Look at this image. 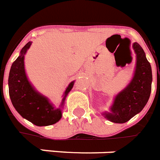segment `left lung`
I'll return each mask as SVG.
<instances>
[{
	"mask_svg": "<svg viewBox=\"0 0 160 160\" xmlns=\"http://www.w3.org/2000/svg\"><path fill=\"white\" fill-rule=\"evenodd\" d=\"M132 48L136 58L133 77L125 89L115 96L109 112L102 113L112 122H127L142 111L150 98L152 83L151 66L140 44L134 42Z\"/></svg>",
	"mask_w": 160,
	"mask_h": 160,
	"instance_id": "obj_1",
	"label": "left lung"
}]
</instances>
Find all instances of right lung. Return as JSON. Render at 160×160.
<instances>
[{
	"label": "right lung",
	"instance_id": "1",
	"mask_svg": "<svg viewBox=\"0 0 160 160\" xmlns=\"http://www.w3.org/2000/svg\"><path fill=\"white\" fill-rule=\"evenodd\" d=\"M28 42L21 49L19 56L10 67L9 74V94L13 106L22 118L38 127L55 124L62 118V108L67 94L73 88L75 80L71 82L63 93L59 108H55L48 98L37 91L28 80L24 68V56L30 48Z\"/></svg>",
	"mask_w": 160,
	"mask_h": 160
}]
</instances>
